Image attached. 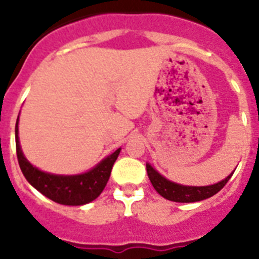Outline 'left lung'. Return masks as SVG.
Segmentation results:
<instances>
[{"instance_id":"8db88e82","label":"left lung","mask_w":259,"mask_h":259,"mask_svg":"<svg viewBox=\"0 0 259 259\" xmlns=\"http://www.w3.org/2000/svg\"><path fill=\"white\" fill-rule=\"evenodd\" d=\"M146 171H148L149 180L155 191L161 194L162 197L174 201V202H197V201L206 200L218 193L224 185L227 184L233 174L228 175L226 179L217 184L206 185V187H189V185L176 184V183L167 180L164 176L155 171L149 163H146Z\"/></svg>"}]
</instances>
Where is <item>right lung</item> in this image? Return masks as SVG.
Listing matches in <instances>:
<instances>
[{
  "label": "right lung",
  "instance_id": "1",
  "mask_svg": "<svg viewBox=\"0 0 259 259\" xmlns=\"http://www.w3.org/2000/svg\"><path fill=\"white\" fill-rule=\"evenodd\" d=\"M15 144H17L18 162L27 182L40 193L44 194L45 197L61 205H70V206L85 205L96 200L101 194L106 187L114 162L116 161L120 153L119 148L88 172L80 175H54L38 170L27 161V158L20 149L19 137H18V120L15 124Z\"/></svg>",
  "mask_w": 259,
  "mask_h": 259
}]
</instances>
